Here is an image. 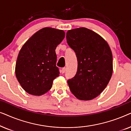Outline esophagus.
I'll list each match as a JSON object with an SVG mask.
<instances>
[{"label": "esophagus", "instance_id": "1", "mask_svg": "<svg viewBox=\"0 0 131 131\" xmlns=\"http://www.w3.org/2000/svg\"><path fill=\"white\" fill-rule=\"evenodd\" d=\"M66 67H63L62 68V69H61V73L62 74H63V73H65V71H66Z\"/></svg>", "mask_w": 131, "mask_h": 131}]
</instances>
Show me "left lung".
<instances>
[{
	"label": "left lung",
	"mask_w": 131,
	"mask_h": 131,
	"mask_svg": "<svg viewBox=\"0 0 131 131\" xmlns=\"http://www.w3.org/2000/svg\"><path fill=\"white\" fill-rule=\"evenodd\" d=\"M66 38L78 62L76 75L67 81L70 89L79 100L94 99L104 90L112 78L110 46L101 36L85 27L69 30Z\"/></svg>",
	"instance_id": "left-lung-1"
}]
</instances>
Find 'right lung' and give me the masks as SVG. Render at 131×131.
Masks as SVG:
<instances>
[{"instance_id": "obj_1", "label": "right lung", "mask_w": 131, "mask_h": 131, "mask_svg": "<svg viewBox=\"0 0 131 131\" xmlns=\"http://www.w3.org/2000/svg\"><path fill=\"white\" fill-rule=\"evenodd\" d=\"M64 37L63 30L45 27L22 46L16 62L15 75L29 94L40 96L51 89L53 80L60 74L55 49Z\"/></svg>"}]
</instances>
